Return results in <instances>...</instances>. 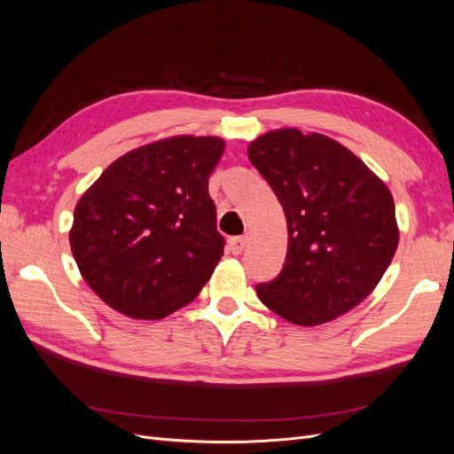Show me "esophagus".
I'll return each instance as SVG.
<instances>
[{
  "label": "esophagus",
  "mask_w": 454,
  "mask_h": 454,
  "mask_svg": "<svg viewBox=\"0 0 454 454\" xmlns=\"http://www.w3.org/2000/svg\"><path fill=\"white\" fill-rule=\"evenodd\" d=\"M246 242H248V239H246V237H235V239H231V240H229V250H231L232 254H235V255H239V254L244 252Z\"/></svg>",
  "instance_id": "1"
}]
</instances>
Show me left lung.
Returning a JSON list of instances; mask_svg holds the SVG:
<instances>
[{"instance_id": "8db88e82", "label": "left lung", "mask_w": 454, "mask_h": 454, "mask_svg": "<svg viewBox=\"0 0 454 454\" xmlns=\"http://www.w3.org/2000/svg\"><path fill=\"white\" fill-rule=\"evenodd\" d=\"M248 157L287 222L286 263L272 282L255 286L261 303L297 325H320L358 307L400 242L387 184L318 132H265L250 142Z\"/></svg>"}]
</instances>
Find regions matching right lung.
Returning <instances> with one entry per match:
<instances>
[{
	"label": "right lung",
	"mask_w": 454,
	"mask_h": 454,
	"mask_svg": "<svg viewBox=\"0 0 454 454\" xmlns=\"http://www.w3.org/2000/svg\"><path fill=\"white\" fill-rule=\"evenodd\" d=\"M225 142L170 136L114 160L74 212L81 277L107 307L160 320L189 305L223 255L208 177Z\"/></svg>",
	"instance_id": "1"
}]
</instances>
